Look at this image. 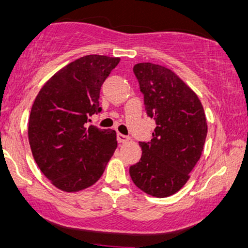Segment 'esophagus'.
<instances>
[{
	"label": "esophagus",
	"instance_id": "obj_1",
	"mask_svg": "<svg viewBox=\"0 0 248 248\" xmlns=\"http://www.w3.org/2000/svg\"><path fill=\"white\" fill-rule=\"evenodd\" d=\"M117 140H118V142H121V143H125V142L129 141V140H130V137L124 136V134L118 133V134H117Z\"/></svg>",
	"mask_w": 248,
	"mask_h": 248
}]
</instances>
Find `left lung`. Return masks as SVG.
<instances>
[{"label": "left lung", "mask_w": 248, "mask_h": 248, "mask_svg": "<svg viewBox=\"0 0 248 248\" xmlns=\"http://www.w3.org/2000/svg\"><path fill=\"white\" fill-rule=\"evenodd\" d=\"M133 72L143 94L146 112L156 127L151 142H139L138 163L130 167L137 187L166 198L186 184L200 160L207 137V121L197 94L175 72L158 64H136Z\"/></svg>", "instance_id": "left-lung-1"}]
</instances>
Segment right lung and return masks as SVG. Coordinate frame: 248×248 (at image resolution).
Returning <instances> with one entry per match:
<instances>
[{
	"mask_svg": "<svg viewBox=\"0 0 248 248\" xmlns=\"http://www.w3.org/2000/svg\"><path fill=\"white\" fill-rule=\"evenodd\" d=\"M121 59L87 55L56 72L35 97L29 121L33 157L51 184L78 192L95 184L117 148L114 130L87 126L100 90Z\"/></svg>",
	"mask_w": 248,
	"mask_h": 248,
	"instance_id": "obj_1",
	"label": "right lung"
}]
</instances>
